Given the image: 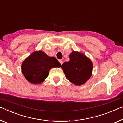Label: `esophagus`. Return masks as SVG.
Wrapping results in <instances>:
<instances>
[{
  "label": "esophagus",
  "instance_id": "esophagus-1",
  "mask_svg": "<svg viewBox=\"0 0 123 123\" xmlns=\"http://www.w3.org/2000/svg\"><path fill=\"white\" fill-rule=\"evenodd\" d=\"M59 62L60 63V64H61V65H62V64H63V61H62V60H59Z\"/></svg>",
  "mask_w": 123,
  "mask_h": 123
}]
</instances>
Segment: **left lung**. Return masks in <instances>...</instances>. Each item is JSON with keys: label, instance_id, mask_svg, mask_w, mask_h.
I'll return each instance as SVG.
<instances>
[{"label": "left lung", "instance_id": "8db88e82", "mask_svg": "<svg viewBox=\"0 0 123 123\" xmlns=\"http://www.w3.org/2000/svg\"><path fill=\"white\" fill-rule=\"evenodd\" d=\"M69 58V61L65 62L61 66L66 78L77 85L86 83L92 74V62L84 55L77 51L72 52Z\"/></svg>", "mask_w": 123, "mask_h": 123}]
</instances>
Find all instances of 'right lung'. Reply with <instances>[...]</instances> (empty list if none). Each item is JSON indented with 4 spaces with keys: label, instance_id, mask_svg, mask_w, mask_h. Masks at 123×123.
I'll return each instance as SVG.
<instances>
[{
    "label": "right lung",
    "instance_id": "add662e5",
    "mask_svg": "<svg viewBox=\"0 0 123 123\" xmlns=\"http://www.w3.org/2000/svg\"><path fill=\"white\" fill-rule=\"evenodd\" d=\"M61 67L55 57H51L42 51H35L22 64L23 75L29 82L40 84L48 77L50 69Z\"/></svg>",
    "mask_w": 123,
    "mask_h": 123
}]
</instances>
